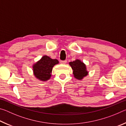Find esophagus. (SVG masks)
<instances>
[{"instance_id":"34e87169","label":"esophagus","mask_w":126,"mask_h":126,"mask_svg":"<svg viewBox=\"0 0 126 126\" xmlns=\"http://www.w3.org/2000/svg\"><path fill=\"white\" fill-rule=\"evenodd\" d=\"M67 63V60H64V61H61V63L63 64H65Z\"/></svg>"}]
</instances>
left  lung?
<instances>
[{
    "label": "left lung",
    "mask_w": 126,
    "mask_h": 126,
    "mask_svg": "<svg viewBox=\"0 0 126 126\" xmlns=\"http://www.w3.org/2000/svg\"><path fill=\"white\" fill-rule=\"evenodd\" d=\"M69 64L73 70L74 77L78 79H82L84 77L88 74V72L86 71V65L78 59L71 62Z\"/></svg>",
    "instance_id": "8db88e82"
}]
</instances>
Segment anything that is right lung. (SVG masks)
Masks as SVG:
<instances>
[{
	"label": "right lung",
	"mask_w": 126,
	"mask_h": 126,
	"mask_svg": "<svg viewBox=\"0 0 126 126\" xmlns=\"http://www.w3.org/2000/svg\"><path fill=\"white\" fill-rule=\"evenodd\" d=\"M58 63L59 62L57 59H52L50 57L44 55L39 61L33 65L35 76L39 80H47L51 77L53 66Z\"/></svg>",
	"instance_id": "obj_1"
}]
</instances>
